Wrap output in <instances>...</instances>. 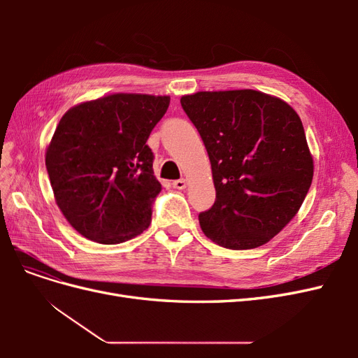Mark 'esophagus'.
I'll list each match as a JSON object with an SVG mask.
<instances>
[{
  "label": "esophagus",
  "instance_id": "esophagus-1",
  "mask_svg": "<svg viewBox=\"0 0 358 358\" xmlns=\"http://www.w3.org/2000/svg\"><path fill=\"white\" fill-rule=\"evenodd\" d=\"M187 185H188L187 179H178V180L173 182V187H175L176 189H185Z\"/></svg>",
  "mask_w": 358,
  "mask_h": 358
}]
</instances>
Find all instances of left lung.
<instances>
[{
    "instance_id": "8db88e82",
    "label": "left lung",
    "mask_w": 358,
    "mask_h": 358,
    "mask_svg": "<svg viewBox=\"0 0 358 358\" xmlns=\"http://www.w3.org/2000/svg\"><path fill=\"white\" fill-rule=\"evenodd\" d=\"M183 110L203 138L216 201L199 215L216 245L252 249L297 215L313 178L300 116L275 95L254 90L183 95Z\"/></svg>"
}]
</instances>
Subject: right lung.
I'll return each instance as SVG.
<instances>
[{"mask_svg": "<svg viewBox=\"0 0 358 358\" xmlns=\"http://www.w3.org/2000/svg\"><path fill=\"white\" fill-rule=\"evenodd\" d=\"M169 103V95L116 92L61 117L46 169L59 210L86 239L116 245L149 227L161 183L146 140Z\"/></svg>", "mask_w": 358, "mask_h": 358, "instance_id": "1", "label": "right lung"}]
</instances>
